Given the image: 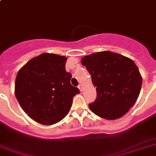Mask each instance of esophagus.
Listing matches in <instances>:
<instances>
[{
  "mask_svg": "<svg viewBox=\"0 0 156 156\" xmlns=\"http://www.w3.org/2000/svg\"><path fill=\"white\" fill-rule=\"evenodd\" d=\"M78 89L80 90L81 92H82V91H83V86H82V84H80L79 86H78Z\"/></svg>",
  "mask_w": 156,
  "mask_h": 156,
  "instance_id": "1",
  "label": "esophagus"
}]
</instances>
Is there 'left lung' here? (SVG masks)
<instances>
[{"label": "left lung", "mask_w": 156, "mask_h": 156, "mask_svg": "<svg viewBox=\"0 0 156 156\" xmlns=\"http://www.w3.org/2000/svg\"><path fill=\"white\" fill-rule=\"evenodd\" d=\"M81 62L97 90L96 100L89 105L90 110L110 120L126 114L136 101L142 86V76L133 60L105 51L84 56Z\"/></svg>", "instance_id": "1"}]
</instances>
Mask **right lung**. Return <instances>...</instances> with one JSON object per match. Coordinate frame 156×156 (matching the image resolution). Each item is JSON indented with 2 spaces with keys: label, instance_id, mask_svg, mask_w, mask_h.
I'll return each instance as SVG.
<instances>
[{
  "label": "right lung",
  "instance_id": "1",
  "mask_svg": "<svg viewBox=\"0 0 156 156\" xmlns=\"http://www.w3.org/2000/svg\"><path fill=\"white\" fill-rule=\"evenodd\" d=\"M67 58L43 53L31 58L18 71L15 95L27 116L41 125H51L66 116L74 95L80 93L70 84L66 71Z\"/></svg>",
  "mask_w": 156,
  "mask_h": 156
}]
</instances>
